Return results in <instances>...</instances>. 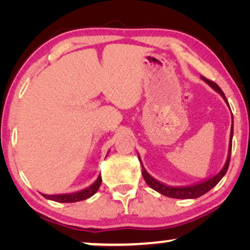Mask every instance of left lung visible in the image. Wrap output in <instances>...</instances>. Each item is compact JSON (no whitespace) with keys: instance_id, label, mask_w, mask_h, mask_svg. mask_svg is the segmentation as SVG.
<instances>
[{"instance_id":"obj_1","label":"left lung","mask_w":250,"mask_h":250,"mask_svg":"<svg viewBox=\"0 0 250 250\" xmlns=\"http://www.w3.org/2000/svg\"><path fill=\"white\" fill-rule=\"evenodd\" d=\"M201 80L209 85V86L217 92V93L221 94V97L224 99V101L228 104L227 98H225V94L222 92V90L220 88V86L214 82H211L209 80H207L206 77L200 76ZM230 107V105H229ZM232 138H233V116H232V126H231V133H230V142H229V151H228V158L227 162H225L223 168H222L220 172L217 174H215L214 176L209 177V179L203 181V182H198L196 184H191V186H186V187H172V186H167L165 183L159 182L158 180L153 179V177L150 175V174L146 172L145 167H143V164L141 162V158L139 157L140 163H141L142 166V175L143 179L146 182V184L151 188V189L156 190L157 192L164 194V196L169 197V198H176V199H194V198L201 197L203 194H205L206 192H208L210 189L216 186V184L220 182L222 180V177L225 175L227 170L229 168V165H230V157H231V149H232Z\"/></svg>"}]
</instances>
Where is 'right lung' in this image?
I'll return each instance as SVG.
<instances>
[{
  "label": "right lung",
  "mask_w": 250,
  "mask_h": 250,
  "mask_svg": "<svg viewBox=\"0 0 250 250\" xmlns=\"http://www.w3.org/2000/svg\"><path fill=\"white\" fill-rule=\"evenodd\" d=\"M101 175L98 176V179L91 184L90 187L85 188V189L77 191V192L73 193H61V194H44L43 197H45L46 199L57 201V203H76V201H82L87 199L93 196L97 192L101 184Z\"/></svg>",
  "instance_id": "right-lung-1"
}]
</instances>
